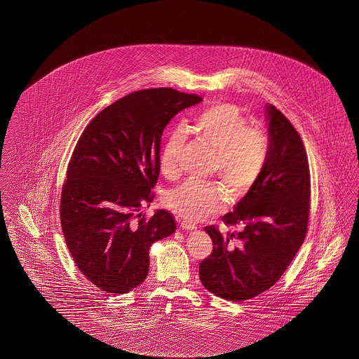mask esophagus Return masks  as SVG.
<instances>
[{"label": "esophagus", "mask_w": 359, "mask_h": 359, "mask_svg": "<svg viewBox=\"0 0 359 359\" xmlns=\"http://www.w3.org/2000/svg\"><path fill=\"white\" fill-rule=\"evenodd\" d=\"M180 227L183 229V230H195L198 226L195 224V223H189V222H182L180 223Z\"/></svg>", "instance_id": "obj_1"}]
</instances>
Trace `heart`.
Segmentation results:
<instances>
[{
	"label": "heart",
	"mask_w": 359,
	"mask_h": 359,
	"mask_svg": "<svg viewBox=\"0 0 359 359\" xmlns=\"http://www.w3.org/2000/svg\"><path fill=\"white\" fill-rule=\"evenodd\" d=\"M189 130L214 149L211 172L221 177L233 196L242 198L255 188L269 158L271 137L265 129L250 126L239 106L214 103L194 118ZM184 144L186 136L180 130L167 137L158 157L160 172L167 179L179 176ZM165 205L177 217L198 222L221 211L224 196L214 183L186 182L167 194Z\"/></svg>",
	"instance_id": "1"
}]
</instances>
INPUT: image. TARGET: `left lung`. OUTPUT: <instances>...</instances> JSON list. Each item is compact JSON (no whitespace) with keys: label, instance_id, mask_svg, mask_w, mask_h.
<instances>
[{"label":"left lung","instance_id":"obj_1","mask_svg":"<svg viewBox=\"0 0 359 359\" xmlns=\"http://www.w3.org/2000/svg\"><path fill=\"white\" fill-rule=\"evenodd\" d=\"M271 152L255 188L222 221L236 231L205 227L212 252L199 265L205 290L243 302L280 280L307 234L311 177L304 144L290 120L266 106Z\"/></svg>","mask_w":359,"mask_h":359}]
</instances>
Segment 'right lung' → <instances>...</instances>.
I'll use <instances>...</instances> for the list:
<instances>
[{
	"instance_id": "right-lung-1",
	"label": "right lung",
	"mask_w": 359,
	"mask_h": 359,
	"mask_svg": "<svg viewBox=\"0 0 359 359\" xmlns=\"http://www.w3.org/2000/svg\"><path fill=\"white\" fill-rule=\"evenodd\" d=\"M203 101L171 87L145 88L107 106L86 126L62 188L60 223L81 273L106 293L122 294L148 276L151 245L171 236V212L152 203L164 128Z\"/></svg>"
}]
</instances>
